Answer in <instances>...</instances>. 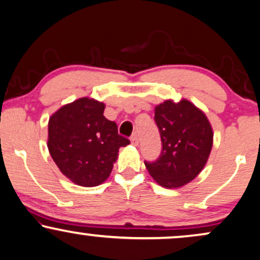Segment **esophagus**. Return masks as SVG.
I'll use <instances>...</instances> for the list:
<instances>
[{
	"label": "esophagus",
	"mask_w": 260,
	"mask_h": 260,
	"mask_svg": "<svg viewBox=\"0 0 260 260\" xmlns=\"http://www.w3.org/2000/svg\"><path fill=\"white\" fill-rule=\"evenodd\" d=\"M131 141H132L133 145H138L139 144V137H138L137 133H134L132 137H131Z\"/></svg>",
	"instance_id": "34e87169"
}]
</instances>
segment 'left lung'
Segmentation results:
<instances>
[{"instance_id":"8db88e82","label":"left lung","mask_w":260,"mask_h":260,"mask_svg":"<svg viewBox=\"0 0 260 260\" xmlns=\"http://www.w3.org/2000/svg\"><path fill=\"white\" fill-rule=\"evenodd\" d=\"M162 152L154 162H145L154 181L177 188L192 181L205 167L212 149L213 133L206 115L187 100L166 101L154 108Z\"/></svg>"}]
</instances>
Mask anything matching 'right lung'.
<instances>
[{
  "instance_id": "1",
  "label": "right lung",
  "mask_w": 260,
  "mask_h": 260,
  "mask_svg": "<svg viewBox=\"0 0 260 260\" xmlns=\"http://www.w3.org/2000/svg\"><path fill=\"white\" fill-rule=\"evenodd\" d=\"M102 102L84 97L66 104L49 119L48 149L72 182L93 187L109 177L119 149L129 140L104 116Z\"/></svg>"
}]
</instances>
